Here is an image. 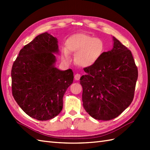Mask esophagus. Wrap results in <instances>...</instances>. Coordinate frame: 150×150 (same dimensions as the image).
<instances>
[{"label":"esophagus","instance_id":"34e87169","mask_svg":"<svg viewBox=\"0 0 150 150\" xmlns=\"http://www.w3.org/2000/svg\"><path fill=\"white\" fill-rule=\"evenodd\" d=\"M81 74H79V73H77V74H75V77H74V79H75L76 81H79V79H80L81 78Z\"/></svg>","mask_w":150,"mask_h":150}]
</instances>
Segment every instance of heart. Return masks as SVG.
Wrapping results in <instances>:
<instances>
[{
    "mask_svg": "<svg viewBox=\"0 0 150 150\" xmlns=\"http://www.w3.org/2000/svg\"><path fill=\"white\" fill-rule=\"evenodd\" d=\"M105 44L100 38L86 33L73 35L67 39L66 48L62 51V59L67 62L71 61L69 53L75 54L76 64L86 68L96 63L103 55Z\"/></svg>",
    "mask_w": 150,
    "mask_h": 150,
    "instance_id": "obj_1",
    "label": "heart"
}]
</instances>
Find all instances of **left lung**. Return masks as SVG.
<instances>
[{"mask_svg": "<svg viewBox=\"0 0 150 150\" xmlns=\"http://www.w3.org/2000/svg\"><path fill=\"white\" fill-rule=\"evenodd\" d=\"M113 47L84 68L80 79L84 110L97 120L117 117L133 101L138 69L131 51L113 37Z\"/></svg>", "mask_w": 150, "mask_h": 150, "instance_id": "8db88e82", "label": "left lung"}]
</instances>
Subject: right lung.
I'll use <instances>...</instances> for the list:
<instances>
[{
    "instance_id": "right-lung-1",
    "label": "right lung",
    "mask_w": 150,
    "mask_h": 150,
    "mask_svg": "<svg viewBox=\"0 0 150 150\" xmlns=\"http://www.w3.org/2000/svg\"><path fill=\"white\" fill-rule=\"evenodd\" d=\"M58 41L48 33L37 36L21 50L11 69L12 94L28 115L39 120L52 119L63 107V96L73 83L71 69L55 67Z\"/></svg>"
}]
</instances>
